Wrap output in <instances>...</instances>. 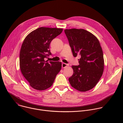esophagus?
I'll return each mask as SVG.
<instances>
[{
  "label": "esophagus",
  "mask_w": 123,
  "mask_h": 123,
  "mask_svg": "<svg viewBox=\"0 0 123 123\" xmlns=\"http://www.w3.org/2000/svg\"><path fill=\"white\" fill-rule=\"evenodd\" d=\"M68 65L67 64L63 63L62 64V67L63 68H66L67 66H68Z\"/></svg>",
  "instance_id": "obj_1"
}]
</instances>
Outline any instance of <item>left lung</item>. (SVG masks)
<instances>
[{"label": "left lung", "mask_w": 123, "mask_h": 123, "mask_svg": "<svg viewBox=\"0 0 123 123\" xmlns=\"http://www.w3.org/2000/svg\"><path fill=\"white\" fill-rule=\"evenodd\" d=\"M74 56H80L79 65L72 66L73 75L68 78L76 90L86 92L97 84L104 71L103 52L98 39L84 29L64 31Z\"/></svg>", "instance_id": "obj_1"}]
</instances>
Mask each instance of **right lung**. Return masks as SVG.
I'll return each mask as SVG.
<instances>
[{
  "instance_id": "right-lung-1",
  "label": "right lung",
  "mask_w": 123,
  "mask_h": 123,
  "mask_svg": "<svg viewBox=\"0 0 123 123\" xmlns=\"http://www.w3.org/2000/svg\"><path fill=\"white\" fill-rule=\"evenodd\" d=\"M62 29L40 27L30 33L23 41L19 55L21 73L33 89L42 91L53 84L61 69L60 62L45 61L51 55V41Z\"/></svg>"
}]
</instances>
